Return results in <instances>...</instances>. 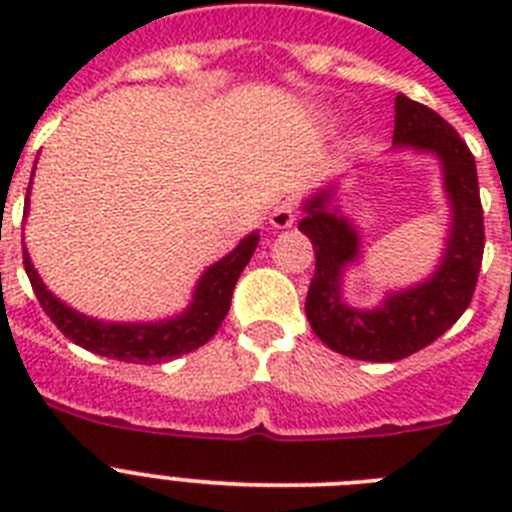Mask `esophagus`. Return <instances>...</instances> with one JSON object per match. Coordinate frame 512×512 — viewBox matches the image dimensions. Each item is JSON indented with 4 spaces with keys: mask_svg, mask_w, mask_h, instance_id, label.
I'll use <instances>...</instances> for the list:
<instances>
[{
    "mask_svg": "<svg viewBox=\"0 0 512 512\" xmlns=\"http://www.w3.org/2000/svg\"><path fill=\"white\" fill-rule=\"evenodd\" d=\"M295 220H297L295 207L289 205V202H282V205H277V207H274V210L269 212V225L274 230L292 228V225H295Z\"/></svg>",
    "mask_w": 512,
    "mask_h": 512,
    "instance_id": "obj_1",
    "label": "esophagus"
}]
</instances>
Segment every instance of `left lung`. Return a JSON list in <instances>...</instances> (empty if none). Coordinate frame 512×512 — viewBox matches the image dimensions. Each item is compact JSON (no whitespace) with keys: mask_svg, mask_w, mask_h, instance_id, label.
I'll list each match as a JSON object with an SVG mask.
<instances>
[{"mask_svg":"<svg viewBox=\"0 0 512 512\" xmlns=\"http://www.w3.org/2000/svg\"><path fill=\"white\" fill-rule=\"evenodd\" d=\"M402 151L436 158L449 228L436 269L408 287L387 289L377 305H351L343 292L346 271L364 261L361 230L354 217L343 212L341 202L346 194L343 179L351 174L330 179L300 202V230L315 248V277L305 300L307 320L328 348L379 364L415 354L461 318L474 295L485 251L477 164L467 143L441 115L397 94L390 153Z\"/></svg>","mask_w":512,"mask_h":512,"instance_id":"obj_1","label":"left lung"}]
</instances>
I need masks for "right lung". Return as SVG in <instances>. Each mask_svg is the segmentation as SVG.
Instances as JSON below:
<instances>
[{
	"mask_svg": "<svg viewBox=\"0 0 512 512\" xmlns=\"http://www.w3.org/2000/svg\"><path fill=\"white\" fill-rule=\"evenodd\" d=\"M27 212H30V192L25 197V217ZM256 246H259V230H251L233 251L225 253L223 259H217L215 264L202 271V277L194 284L192 300L182 312H174L171 318L146 320V323H115V320L84 315L58 300L51 289L45 287L38 269L30 261L27 248L22 251V264H25L27 277H30L35 297L43 305L45 315L76 346L87 348L92 354L107 356V359L128 361V364H161V361H171L205 346L215 336L230 310L235 282L251 261Z\"/></svg>",
	"mask_w": 512,
	"mask_h": 512,
	"instance_id": "right-lung-1",
	"label": "right lung"
}]
</instances>
